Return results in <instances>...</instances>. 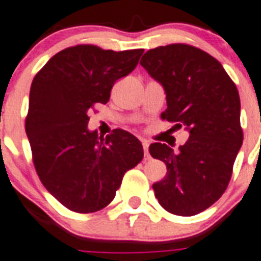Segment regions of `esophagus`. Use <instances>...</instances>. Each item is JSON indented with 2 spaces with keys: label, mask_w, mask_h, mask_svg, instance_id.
Returning a JSON list of instances; mask_svg holds the SVG:
<instances>
[{
  "label": "esophagus",
  "mask_w": 261,
  "mask_h": 261,
  "mask_svg": "<svg viewBox=\"0 0 261 261\" xmlns=\"http://www.w3.org/2000/svg\"><path fill=\"white\" fill-rule=\"evenodd\" d=\"M142 146H143V150H144V159L147 161L150 159V152H148V142L147 141H142Z\"/></svg>",
  "instance_id": "1"
}]
</instances>
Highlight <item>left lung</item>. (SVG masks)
Here are the masks:
<instances>
[{
  "mask_svg": "<svg viewBox=\"0 0 261 261\" xmlns=\"http://www.w3.org/2000/svg\"><path fill=\"white\" fill-rule=\"evenodd\" d=\"M141 65L166 91L162 118L190 133L178 151L158 142L148 148L167 166L166 176L152 185L155 196L174 215H196L222 196L231 179L243 143L239 91L222 63L185 43L148 50Z\"/></svg>",
  "mask_w": 261,
  "mask_h": 261,
  "instance_id": "left-lung-1",
  "label": "left lung"
}]
</instances>
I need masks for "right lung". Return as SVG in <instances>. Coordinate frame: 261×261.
Masks as SVG:
<instances>
[{"instance_id": "obj_1", "label": "right lung", "mask_w": 261, "mask_h": 261, "mask_svg": "<svg viewBox=\"0 0 261 261\" xmlns=\"http://www.w3.org/2000/svg\"><path fill=\"white\" fill-rule=\"evenodd\" d=\"M143 49L113 51L94 45L67 47L51 57L33 80L25 128L42 185L80 214L105 208L123 175L143 159L130 133L106 138L90 131L89 110L107 103L114 83L137 67Z\"/></svg>"}]
</instances>
